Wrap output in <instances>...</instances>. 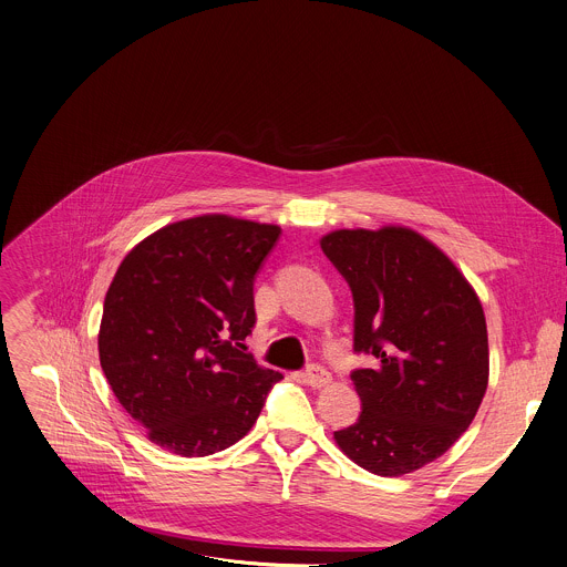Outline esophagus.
<instances>
[{"instance_id": "esophagus-1", "label": "esophagus", "mask_w": 567, "mask_h": 567, "mask_svg": "<svg viewBox=\"0 0 567 567\" xmlns=\"http://www.w3.org/2000/svg\"><path fill=\"white\" fill-rule=\"evenodd\" d=\"M330 379H332V377H330L328 368L320 365V363H311V365H307V370H305V381H307L311 388L328 385Z\"/></svg>"}]
</instances>
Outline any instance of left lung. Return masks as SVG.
Masks as SVG:
<instances>
[{
    "instance_id": "obj_1",
    "label": "left lung",
    "mask_w": 567,
    "mask_h": 567,
    "mask_svg": "<svg viewBox=\"0 0 567 567\" xmlns=\"http://www.w3.org/2000/svg\"><path fill=\"white\" fill-rule=\"evenodd\" d=\"M320 249L354 300L359 420L334 433L377 475H403L444 455L473 422L489 381L482 305L457 267L401 226L334 230Z\"/></svg>"
}]
</instances>
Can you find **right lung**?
Here are the masks:
<instances>
[{"instance_id":"right-lung-1","label":"right lung","mask_w":567,"mask_h":567,"mask_svg":"<svg viewBox=\"0 0 567 567\" xmlns=\"http://www.w3.org/2000/svg\"><path fill=\"white\" fill-rule=\"evenodd\" d=\"M280 228L226 215L168 224L121 262L103 307L101 368L121 406L171 453L204 457L256 424L282 379L247 352L254 282Z\"/></svg>"}]
</instances>
